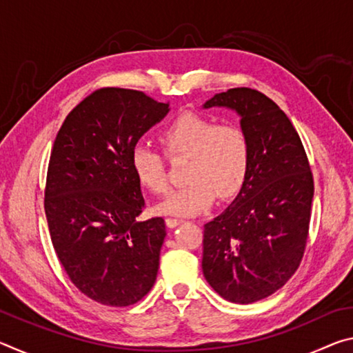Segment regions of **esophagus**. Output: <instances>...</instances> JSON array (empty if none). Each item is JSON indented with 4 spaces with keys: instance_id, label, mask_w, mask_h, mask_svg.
<instances>
[{
    "instance_id": "34e87169",
    "label": "esophagus",
    "mask_w": 353,
    "mask_h": 353,
    "mask_svg": "<svg viewBox=\"0 0 353 353\" xmlns=\"http://www.w3.org/2000/svg\"><path fill=\"white\" fill-rule=\"evenodd\" d=\"M165 223H166V225L170 227V229H174V227H177L179 224H182V219H177V218H166Z\"/></svg>"
}]
</instances>
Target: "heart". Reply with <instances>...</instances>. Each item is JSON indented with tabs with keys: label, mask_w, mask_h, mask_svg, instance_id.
Wrapping results in <instances>:
<instances>
[{
	"label": "heart",
	"mask_w": 353,
	"mask_h": 353,
	"mask_svg": "<svg viewBox=\"0 0 353 353\" xmlns=\"http://www.w3.org/2000/svg\"><path fill=\"white\" fill-rule=\"evenodd\" d=\"M160 141L171 157H187L183 179L157 204L155 212L168 216H193L207 210L214 196L229 199L243 188L250 165V143L238 124H216L196 113L176 117L160 134ZM130 168L141 187L162 194L168 187L163 155L146 143L130 151Z\"/></svg>",
	"instance_id": "1"
}]
</instances>
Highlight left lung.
<instances>
[{
  "instance_id": "1",
  "label": "left lung",
  "mask_w": 353,
  "mask_h": 353,
  "mask_svg": "<svg viewBox=\"0 0 353 353\" xmlns=\"http://www.w3.org/2000/svg\"><path fill=\"white\" fill-rule=\"evenodd\" d=\"M227 107L249 137L250 165L234 202L204 225L202 271L225 301L252 303L282 288L307 246L313 174L301 137L285 112L248 87L204 104Z\"/></svg>"
}]
</instances>
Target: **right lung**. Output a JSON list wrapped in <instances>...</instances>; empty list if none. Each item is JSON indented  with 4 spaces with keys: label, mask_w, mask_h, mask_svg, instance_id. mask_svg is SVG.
<instances>
[{
    "label": "right lung",
    "mask_w": 353,
    "mask_h": 353,
    "mask_svg": "<svg viewBox=\"0 0 353 353\" xmlns=\"http://www.w3.org/2000/svg\"><path fill=\"white\" fill-rule=\"evenodd\" d=\"M168 112L143 92L99 88L54 140L45 188L52 246L76 288L103 305H134L157 279L165 221L137 219L145 199L130 151Z\"/></svg>",
    "instance_id": "right-lung-1"
}]
</instances>
